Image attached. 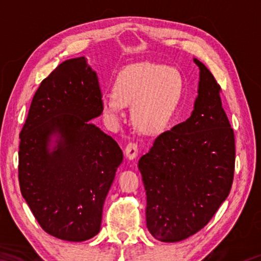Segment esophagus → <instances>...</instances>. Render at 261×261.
<instances>
[{"label": "esophagus", "instance_id": "esophagus-1", "mask_svg": "<svg viewBox=\"0 0 261 261\" xmlns=\"http://www.w3.org/2000/svg\"><path fill=\"white\" fill-rule=\"evenodd\" d=\"M138 149H139V148H138V145L136 142L127 143V146L125 147V150H124L126 158L130 159V160L135 159L138 156Z\"/></svg>", "mask_w": 261, "mask_h": 261}]
</instances>
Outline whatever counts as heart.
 <instances>
[{
  "instance_id": "b5f03b06",
  "label": "heart",
  "mask_w": 261,
  "mask_h": 261,
  "mask_svg": "<svg viewBox=\"0 0 261 261\" xmlns=\"http://www.w3.org/2000/svg\"><path fill=\"white\" fill-rule=\"evenodd\" d=\"M184 93L180 71L167 65L139 63L127 66L116 76L113 92L105 93L101 108L112 123L122 119L132 103V118L146 134L163 131L174 118Z\"/></svg>"
}]
</instances>
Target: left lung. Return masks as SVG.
<instances>
[{
	"mask_svg": "<svg viewBox=\"0 0 261 261\" xmlns=\"http://www.w3.org/2000/svg\"><path fill=\"white\" fill-rule=\"evenodd\" d=\"M194 62L199 83L192 115L159 135L138 164L147 195V228L163 242L181 241L203 229L233 182L234 132L221 87L206 66Z\"/></svg>",
	"mask_w": 261,
	"mask_h": 261,
	"instance_id": "obj_1",
	"label": "left lung"
}]
</instances>
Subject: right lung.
Masks as SVG:
<instances>
[{
    "label": "right lung",
    "mask_w": 261,
    "mask_h": 261,
    "mask_svg": "<svg viewBox=\"0 0 261 261\" xmlns=\"http://www.w3.org/2000/svg\"><path fill=\"white\" fill-rule=\"evenodd\" d=\"M102 92L85 57L68 59L40 83L20 134L21 194L47 233L81 242L101 229L103 204L123 153L90 120ZM57 146L47 148L51 135Z\"/></svg>",
    "instance_id": "right-lung-1"
}]
</instances>
